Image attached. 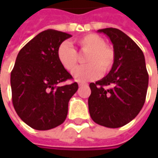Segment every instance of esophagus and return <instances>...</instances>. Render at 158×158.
<instances>
[{
	"mask_svg": "<svg viewBox=\"0 0 158 158\" xmlns=\"http://www.w3.org/2000/svg\"><path fill=\"white\" fill-rule=\"evenodd\" d=\"M88 85L87 83H83V82L79 83V87H81V86H83V85Z\"/></svg>",
	"mask_w": 158,
	"mask_h": 158,
	"instance_id": "obj_1",
	"label": "esophagus"
}]
</instances>
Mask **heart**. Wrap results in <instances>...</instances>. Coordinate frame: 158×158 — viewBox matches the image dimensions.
Returning <instances> with one entry per match:
<instances>
[{
    "mask_svg": "<svg viewBox=\"0 0 158 158\" xmlns=\"http://www.w3.org/2000/svg\"><path fill=\"white\" fill-rule=\"evenodd\" d=\"M83 52H87L85 62L73 72L76 81L85 82L97 79L101 73L105 74L113 68L115 62L113 49L105 44L104 40L96 34H88L75 40ZM57 58L61 65L68 71H72L77 63V52L68 41L60 44L57 48Z\"/></svg>",
    "mask_w": 158,
    "mask_h": 158,
    "instance_id": "heart-1",
    "label": "heart"
}]
</instances>
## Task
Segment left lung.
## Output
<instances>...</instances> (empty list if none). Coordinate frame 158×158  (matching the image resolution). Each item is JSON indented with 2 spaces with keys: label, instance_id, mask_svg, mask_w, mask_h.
<instances>
[{
  "label": "left lung",
  "instance_id": "obj_1",
  "mask_svg": "<svg viewBox=\"0 0 158 158\" xmlns=\"http://www.w3.org/2000/svg\"><path fill=\"white\" fill-rule=\"evenodd\" d=\"M113 43L115 62L108 74L90 83L89 115L95 123L107 128L129 123L146 101L149 76L142 51L126 34L114 28L99 29Z\"/></svg>",
  "mask_w": 158,
  "mask_h": 158
}]
</instances>
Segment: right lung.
<instances>
[{
  "label": "right lung",
  "instance_id": "right-lung-1",
  "mask_svg": "<svg viewBox=\"0 0 158 158\" xmlns=\"http://www.w3.org/2000/svg\"><path fill=\"white\" fill-rule=\"evenodd\" d=\"M71 35L54 29L40 33L18 54L11 73L12 104L26 124L48 130L65 121L78 84H59L72 75L59 62L57 48Z\"/></svg>",
  "mask_w": 158,
  "mask_h": 158
}]
</instances>
